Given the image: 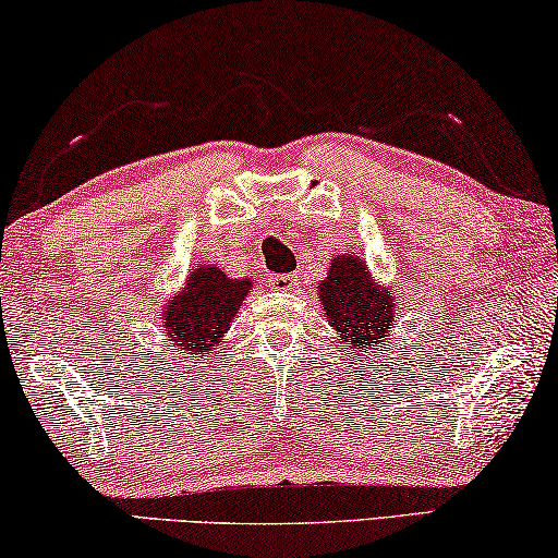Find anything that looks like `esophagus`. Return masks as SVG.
Instances as JSON below:
<instances>
[{
  "instance_id": "obj_1",
  "label": "esophagus",
  "mask_w": 558,
  "mask_h": 558,
  "mask_svg": "<svg viewBox=\"0 0 558 558\" xmlns=\"http://www.w3.org/2000/svg\"><path fill=\"white\" fill-rule=\"evenodd\" d=\"M271 284L279 291H291V289H299V277L296 274H274Z\"/></svg>"
}]
</instances>
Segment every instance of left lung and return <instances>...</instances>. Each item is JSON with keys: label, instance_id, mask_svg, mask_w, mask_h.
<instances>
[{"label": "left lung", "instance_id": "1", "mask_svg": "<svg viewBox=\"0 0 558 558\" xmlns=\"http://www.w3.org/2000/svg\"><path fill=\"white\" fill-rule=\"evenodd\" d=\"M318 296L328 324L336 328L349 351L373 349L390 331L392 312H396L390 291L378 289L363 262L351 254L333 259L326 281L318 287Z\"/></svg>", "mask_w": 558, "mask_h": 558}]
</instances>
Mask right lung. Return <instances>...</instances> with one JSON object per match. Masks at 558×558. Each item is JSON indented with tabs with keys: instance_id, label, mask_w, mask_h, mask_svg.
Segmentation results:
<instances>
[{
	"instance_id": "add662e5",
	"label": "right lung",
	"mask_w": 558,
	"mask_h": 558,
	"mask_svg": "<svg viewBox=\"0 0 558 558\" xmlns=\"http://www.w3.org/2000/svg\"><path fill=\"white\" fill-rule=\"evenodd\" d=\"M250 287L252 281L230 279L217 267H203L190 274L185 294L172 299L162 318L170 341L178 345L175 351L187 353L190 359L209 351V345H215L230 328Z\"/></svg>"
}]
</instances>
